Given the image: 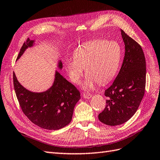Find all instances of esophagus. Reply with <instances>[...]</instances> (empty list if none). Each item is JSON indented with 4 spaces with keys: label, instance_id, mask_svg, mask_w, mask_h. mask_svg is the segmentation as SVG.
<instances>
[{
    "label": "esophagus",
    "instance_id": "1",
    "mask_svg": "<svg viewBox=\"0 0 160 160\" xmlns=\"http://www.w3.org/2000/svg\"><path fill=\"white\" fill-rule=\"evenodd\" d=\"M83 97L85 99H89L92 98V95L88 94V93H83Z\"/></svg>",
    "mask_w": 160,
    "mask_h": 160
}]
</instances>
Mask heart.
<instances>
[{"label": "heart", "mask_w": 160, "mask_h": 160, "mask_svg": "<svg viewBox=\"0 0 160 160\" xmlns=\"http://www.w3.org/2000/svg\"><path fill=\"white\" fill-rule=\"evenodd\" d=\"M122 52L115 42L95 40L80 45L74 52V57L65 60V66L70 79L79 83L85 68L86 75L82 83L85 90H89L98 83H108L118 71Z\"/></svg>", "instance_id": "heart-1"}]
</instances>
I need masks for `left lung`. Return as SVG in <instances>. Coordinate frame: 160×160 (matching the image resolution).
Here are the masks:
<instances>
[{"mask_svg":"<svg viewBox=\"0 0 160 160\" xmlns=\"http://www.w3.org/2000/svg\"><path fill=\"white\" fill-rule=\"evenodd\" d=\"M125 56L119 72L104 92L107 97L104 111L98 115L101 122L115 126L129 120L137 111L145 94L146 62L138 42L121 30Z\"/></svg>","mask_w":160,"mask_h":160,"instance_id":"left-lung-1","label":"left lung"}]
</instances>
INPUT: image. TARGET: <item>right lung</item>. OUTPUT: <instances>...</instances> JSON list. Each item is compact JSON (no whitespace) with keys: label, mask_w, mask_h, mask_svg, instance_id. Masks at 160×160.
<instances>
[{"label":"right lung","mask_w":160,"mask_h":160,"mask_svg":"<svg viewBox=\"0 0 160 160\" xmlns=\"http://www.w3.org/2000/svg\"><path fill=\"white\" fill-rule=\"evenodd\" d=\"M35 45V41L28 38L23 44L17 60L25 51ZM58 69L62 63L58 60ZM52 86L45 92H33L19 82L13 72V85L19 105L26 116L35 125L49 130H57L71 122L73 111L81 98L80 92L58 71H55Z\"/></svg>","instance_id":"right-lung-1"}]
</instances>
